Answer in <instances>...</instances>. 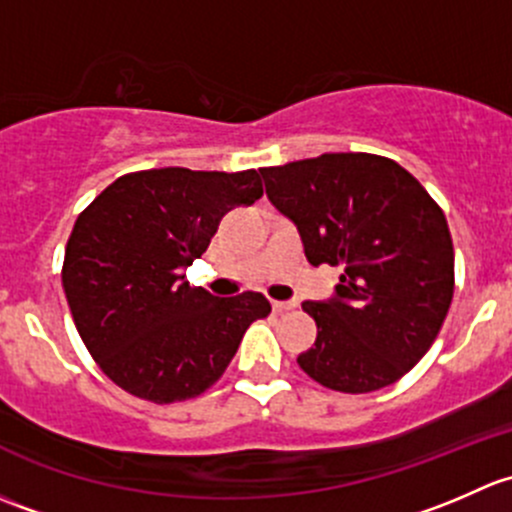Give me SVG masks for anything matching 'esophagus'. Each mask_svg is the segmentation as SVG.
Wrapping results in <instances>:
<instances>
[{
    "label": "esophagus",
    "mask_w": 512,
    "mask_h": 512,
    "mask_svg": "<svg viewBox=\"0 0 512 512\" xmlns=\"http://www.w3.org/2000/svg\"><path fill=\"white\" fill-rule=\"evenodd\" d=\"M295 308V300H273V310L276 313H288Z\"/></svg>",
    "instance_id": "34e87169"
}]
</instances>
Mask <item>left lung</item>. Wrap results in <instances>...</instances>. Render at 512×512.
I'll return each instance as SVG.
<instances>
[{
	"mask_svg": "<svg viewBox=\"0 0 512 512\" xmlns=\"http://www.w3.org/2000/svg\"><path fill=\"white\" fill-rule=\"evenodd\" d=\"M261 177L305 258L342 268L333 298L303 303L318 337L298 355L300 370L347 394L394 384L426 355L453 298L439 204L402 165L367 152L263 167Z\"/></svg>",
	"mask_w": 512,
	"mask_h": 512,
	"instance_id": "8db88e82",
	"label": "left lung"
}]
</instances>
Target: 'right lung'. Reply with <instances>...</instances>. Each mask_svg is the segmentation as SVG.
I'll return each instance as SVG.
<instances>
[{
  "label": "right lung",
  "mask_w": 512,
  "mask_h": 512,
  "mask_svg": "<svg viewBox=\"0 0 512 512\" xmlns=\"http://www.w3.org/2000/svg\"><path fill=\"white\" fill-rule=\"evenodd\" d=\"M261 194L256 170L162 167L118 177L76 219L63 291L88 352L125 392L155 404L197 397L271 313L266 295L219 298L184 278L221 217Z\"/></svg>",
  "instance_id": "1"
}]
</instances>
